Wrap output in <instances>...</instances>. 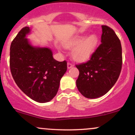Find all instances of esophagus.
Instances as JSON below:
<instances>
[{
  "instance_id": "34e87169",
  "label": "esophagus",
  "mask_w": 135,
  "mask_h": 135,
  "mask_svg": "<svg viewBox=\"0 0 135 135\" xmlns=\"http://www.w3.org/2000/svg\"><path fill=\"white\" fill-rule=\"evenodd\" d=\"M73 66H74V65H73L72 63H70V62H68V63H67V67H68V69H70V68H72Z\"/></svg>"
}]
</instances>
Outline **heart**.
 Here are the masks:
<instances>
[{
  "label": "heart",
  "instance_id": "1",
  "mask_svg": "<svg viewBox=\"0 0 135 135\" xmlns=\"http://www.w3.org/2000/svg\"><path fill=\"white\" fill-rule=\"evenodd\" d=\"M86 38V35H80L66 42L64 44L67 49H75L72 52L74 60L79 61L88 60L93 53L97 43V38L94 35H91Z\"/></svg>",
  "mask_w": 135,
  "mask_h": 135
}]
</instances>
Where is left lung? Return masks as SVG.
<instances>
[{"label": "left lung", "instance_id": "obj_1", "mask_svg": "<svg viewBox=\"0 0 135 135\" xmlns=\"http://www.w3.org/2000/svg\"><path fill=\"white\" fill-rule=\"evenodd\" d=\"M101 44L87 62L76 65L78 90L88 98L104 95L118 79L122 65L120 41L113 29L102 25Z\"/></svg>", "mask_w": 135, "mask_h": 135}]
</instances>
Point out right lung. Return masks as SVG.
I'll use <instances>...</instances> for the list:
<instances>
[{
	"mask_svg": "<svg viewBox=\"0 0 135 135\" xmlns=\"http://www.w3.org/2000/svg\"><path fill=\"white\" fill-rule=\"evenodd\" d=\"M29 27L23 28L12 41L10 69L20 89L35 102L46 103L58 91L61 77L67 70L65 60L58 61L47 47H33L26 38Z\"/></svg>",
	"mask_w": 135,
	"mask_h": 135,
	"instance_id": "right-lung-1",
	"label": "right lung"
}]
</instances>
